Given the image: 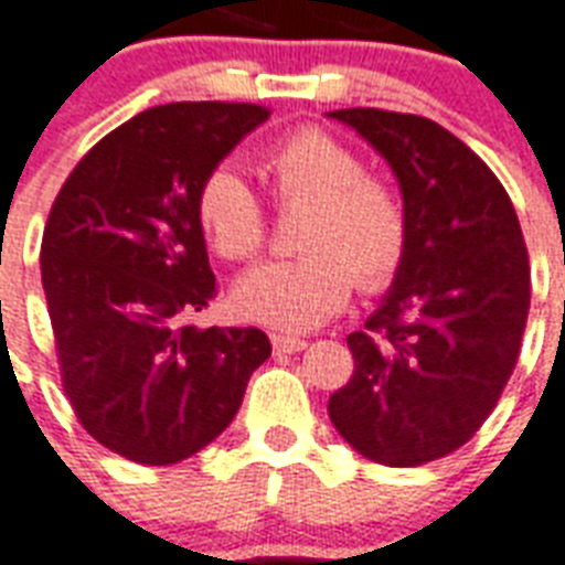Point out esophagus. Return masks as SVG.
<instances>
[{"mask_svg":"<svg viewBox=\"0 0 565 565\" xmlns=\"http://www.w3.org/2000/svg\"><path fill=\"white\" fill-rule=\"evenodd\" d=\"M308 347L305 338H290V334H273V350L278 355H290V352H301Z\"/></svg>","mask_w":565,"mask_h":565,"instance_id":"34e87169","label":"esophagus"}]
</instances>
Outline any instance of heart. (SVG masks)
I'll return each mask as SVG.
<instances>
[{
	"instance_id": "b5f03b06",
	"label": "heart",
	"mask_w": 565,
	"mask_h": 565,
	"mask_svg": "<svg viewBox=\"0 0 565 565\" xmlns=\"http://www.w3.org/2000/svg\"><path fill=\"white\" fill-rule=\"evenodd\" d=\"M278 206L305 204L296 243L305 254L254 266L236 281L239 317L278 331H308L364 292L394 284L408 257L412 222L399 189L370 174L347 141L299 127L260 153ZM198 225L225 260H252L266 243V210L234 168L206 171L195 192Z\"/></svg>"
}]
</instances>
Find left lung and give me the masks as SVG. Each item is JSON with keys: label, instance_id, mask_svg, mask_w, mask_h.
<instances>
[{"label": "left lung", "instance_id": "1", "mask_svg": "<svg viewBox=\"0 0 565 565\" xmlns=\"http://www.w3.org/2000/svg\"><path fill=\"white\" fill-rule=\"evenodd\" d=\"M387 159L412 243L394 287L352 331L355 370L329 417L361 456L391 468L454 454L498 406L522 350L531 264L492 168L420 115L338 109Z\"/></svg>", "mask_w": 565, "mask_h": 565}]
</instances>
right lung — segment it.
Returning <instances> with one entry per match:
<instances>
[{
    "instance_id": "add662e5",
    "label": "right lung",
    "mask_w": 565,
    "mask_h": 565,
    "mask_svg": "<svg viewBox=\"0 0 565 565\" xmlns=\"http://www.w3.org/2000/svg\"><path fill=\"white\" fill-rule=\"evenodd\" d=\"M254 103H168L103 136L55 195L41 281L62 387L85 433L139 465H174L225 433L260 329H195L215 299L195 192L245 132Z\"/></svg>"
}]
</instances>
